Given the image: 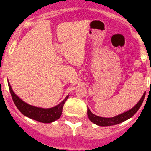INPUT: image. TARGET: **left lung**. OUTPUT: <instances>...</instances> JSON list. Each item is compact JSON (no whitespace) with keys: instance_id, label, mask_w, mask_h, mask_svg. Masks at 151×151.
<instances>
[{"instance_id":"obj_1","label":"left lung","mask_w":151,"mask_h":151,"mask_svg":"<svg viewBox=\"0 0 151 151\" xmlns=\"http://www.w3.org/2000/svg\"><path fill=\"white\" fill-rule=\"evenodd\" d=\"M146 92H144V94L140 99V100L139 101L137 104H136L134 107H132L131 110H128L126 112L122 113L121 114L115 116L114 117H99L95 115L94 114H92L90 110L88 107V118L92 122H93L94 124L99 125V126H110V125H114V124H117L122 123V122L126 121V120L131 118L135 114H136L138 110L140 108L141 105L143 102L144 97H145Z\"/></svg>"}]
</instances>
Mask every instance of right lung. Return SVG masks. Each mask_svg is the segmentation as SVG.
Returning <instances> with one entry per match:
<instances>
[{
  "instance_id": "1",
  "label": "right lung",
  "mask_w": 151,
  "mask_h": 151,
  "mask_svg": "<svg viewBox=\"0 0 151 151\" xmlns=\"http://www.w3.org/2000/svg\"><path fill=\"white\" fill-rule=\"evenodd\" d=\"M8 87H9L13 102L16 106V107L18 108V110L25 116H27L31 119L35 120V121H37V122H42V123H51V122H55V120L59 119L62 114L64 103L69 97V96H67L64 99V100L62 101L59 105L55 106L54 107L45 109V108L36 107V106L25 103L24 101H22L15 94V92L12 89L9 82H8Z\"/></svg>"
}]
</instances>
